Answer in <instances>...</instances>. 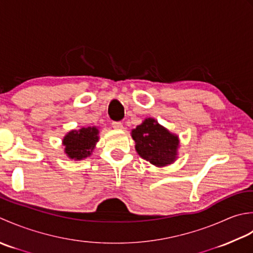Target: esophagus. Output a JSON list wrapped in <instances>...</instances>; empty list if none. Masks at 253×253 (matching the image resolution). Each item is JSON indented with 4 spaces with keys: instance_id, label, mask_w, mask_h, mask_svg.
Returning <instances> with one entry per match:
<instances>
[{
    "instance_id": "1",
    "label": "esophagus",
    "mask_w": 253,
    "mask_h": 253,
    "mask_svg": "<svg viewBox=\"0 0 253 253\" xmlns=\"http://www.w3.org/2000/svg\"><path fill=\"white\" fill-rule=\"evenodd\" d=\"M111 126L113 128H117V130H121V128L123 127V125L121 121H112Z\"/></svg>"
}]
</instances>
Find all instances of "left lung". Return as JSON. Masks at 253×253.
<instances>
[{
  "mask_svg": "<svg viewBox=\"0 0 253 253\" xmlns=\"http://www.w3.org/2000/svg\"><path fill=\"white\" fill-rule=\"evenodd\" d=\"M135 148L142 158L156 166L171 164L177 155L178 136L159 126L154 119H146L132 131Z\"/></svg>",
  "mask_w": 253,
  "mask_h": 253,
  "instance_id": "1",
  "label": "left lung"
}]
</instances>
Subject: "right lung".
<instances>
[{
  "instance_id": "obj_1",
  "label": "right lung",
  "mask_w": 253,
  "mask_h": 253,
  "mask_svg": "<svg viewBox=\"0 0 253 253\" xmlns=\"http://www.w3.org/2000/svg\"><path fill=\"white\" fill-rule=\"evenodd\" d=\"M98 142V130L95 127H82L79 131H71L63 138L65 153L72 159H83L90 153Z\"/></svg>"
}]
</instances>
